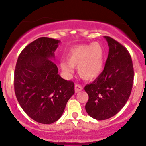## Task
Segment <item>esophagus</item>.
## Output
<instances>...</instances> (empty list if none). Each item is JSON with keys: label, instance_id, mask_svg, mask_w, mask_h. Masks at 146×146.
Returning <instances> with one entry per match:
<instances>
[{"label": "esophagus", "instance_id": "obj_1", "mask_svg": "<svg viewBox=\"0 0 146 146\" xmlns=\"http://www.w3.org/2000/svg\"><path fill=\"white\" fill-rule=\"evenodd\" d=\"M82 90V88L81 85H78V84H76V85H75V92H76V93L80 92V91H81Z\"/></svg>", "mask_w": 146, "mask_h": 146}]
</instances>
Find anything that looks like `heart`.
Masks as SVG:
<instances>
[{
	"mask_svg": "<svg viewBox=\"0 0 146 146\" xmlns=\"http://www.w3.org/2000/svg\"><path fill=\"white\" fill-rule=\"evenodd\" d=\"M66 60L60 62L61 71L70 76L78 67V74L85 80H93L100 75L104 67V51L100 44L78 45L72 48L66 55Z\"/></svg>",
	"mask_w": 146,
	"mask_h": 146,
	"instance_id": "1",
	"label": "heart"
}]
</instances>
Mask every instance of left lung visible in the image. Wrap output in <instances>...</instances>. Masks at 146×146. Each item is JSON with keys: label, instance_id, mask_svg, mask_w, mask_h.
<instances>
[{"label": "left lung", "instance_id": "left-lung-1", "mask_svg": "<svg viewBox=\"0 0 146 146\" xmlns=\"http://www.w3.org/2000/svg\"><path fill=\"white\" fill-rule=\"evenodd\" d=\"M109 54L103 71L92 83L85 85L89 96L85 104L88 115L105 120L117 114L129 100L133 87V63L129 51L110 36H104Z\"/></svg>", "mask_w": 146, "mask_h": 146}]
</instances>
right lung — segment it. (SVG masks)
I'll use <instances>...</instances> for the list:
<instances>
[{"mask_svg": "<svg viewBox=\"0 0 146 146\" xmlns=\"http://www.w3.org/2000/svg\"><path fill=\"white\" fill-rule=\"evenodd\" d=\"M60 40L41 37L28 44L17 58L14 73L16 98L35 121L50 124L60 119L75 93L74 83L63 79L51 60Z\"/></svg>", "mask_w": 146, "mask_h": 146, "instance_id": "obj_1", "label": "right lung"}]
</instances>
